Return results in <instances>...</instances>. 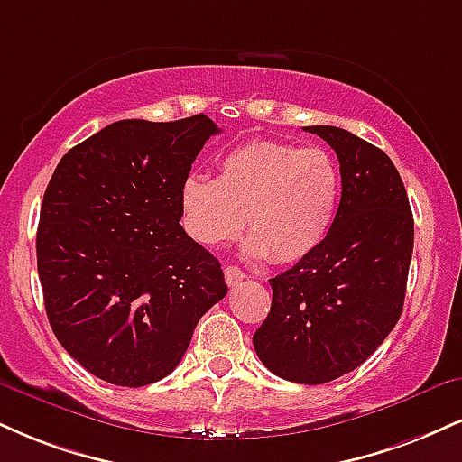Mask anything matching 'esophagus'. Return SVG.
I'll list each match as a JSON object with an SVG mask.
<instances>
[{
  "instance_id": "esophagus-1",
  "label": "esophagus",
  "mask_w": 462,
  "mask_h": 462,
  "mask_svg": "<svg viewBox=\"0 0 462 462\" xmlns=\"http://www.w3.org/2000/svg\"><path fill=\"white\" fill-rule=\"evenodd\" d=\"M224 275H226V284L227 286H236V284H241L243 280H245V273H243L238 266H226Z\"/></svg>"
}]
</instances>
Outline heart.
Masks as SVG:
<instances>
[{
  "label": "heart",
  "instance_id": "b5f03b06",
  "mask_svg": "<svg viewBox=\"0 0 462 462\" xmlns=\"http://www.w3.org/2000/svg\"><path fill=\"white\" fill-rule=\"evenodd\" d=\"M340 198V170L320 148L247 142L219 161L215 180L189 176L180 189L182 226L193 241H235L245 219L247 254L275 263L308 255L329 232Z\"/></svg>",
  "mask_w": 462,
  "mask_h": 462
}]
</instances>
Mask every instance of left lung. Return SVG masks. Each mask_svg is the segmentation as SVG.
Returning <instances> with one entry per match:
<instances>
[{"mask_svg": "<svg viewBox=\"0 0 462 462\" xmlns=\"http://www.w3.org/2000/svg\"><path fill=\"white\" fill-rule=\"evenodd\" d=\"M336 150L342 198L320 245L269 280L254 348L273 374L320 385L364 364L402 314L413 213L396 165L353 133L305 126Z\"/></svg>", "mask_w": 462, "mask_h": 462, "instance_id": "left-lung-1", "label": "left lung"}]
</instances>
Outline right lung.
I'll return each mask as SVG.
<instances>
[{"instance_id": "1", "label": "right lung", "mask_w": 462, "mask_h": 462, "mask_svg": "<svg viewBox=\"0 0 462 462\" xmlns=\"http://www.w3.org/2000/svg\"><path fill=\"white\" fill-rule=\"evenodd\" d=\"M208 116L120 120L64 154L36 235L49 325L72 359L122 387L180 364L198 320L226 297L219 260L180 226V189Z\"/></svg>"}]
</instances>
